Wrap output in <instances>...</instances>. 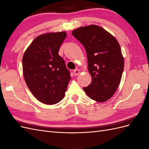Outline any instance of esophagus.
Returning <instances> with one entry per match:
<instances>
[{"label": "esophagus", "mask_w": 149, "mask_h": 149, "mask_svg": "<svg viewBox=\"0 0 149 149\" xmlns=\"http://www.w3.org/2000/svg\"><path fill=\"white\" fill-rule=\"evenodd\" d=\"M79 70L78 69H75L74 71H73V73H74V76H78L79 74Z\"/></svg>", "instance_id": "1"}]
</instances>
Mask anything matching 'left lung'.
I'll return each mask as SVG.
<instances>
[{
  "label": "left lung",
  "mask_w": 149,
  "mask_h": 149,
  "mask_svg": "<svg viewBox=\"0 0 149 149\" xmlns=\"http://www.w3.org/2000/svg\"><path fill=\"white\" fill-rule=\"evenodd\" d=\"M87 53L88 68L92 81L83 88L86 94L96 101L110 99L119 85L124 61L116 39L100 26L91 25L72 31Z\"/></svg>",
  "instance_id": "left-lung-1"
}]
</instances>
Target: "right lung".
<instances>
[{"instance_id": "1", "label": "right lung", "mask_w": 149, "mask_h": 149, "mask_svg": "<svg viewBox=\"0 0 149 149\" xmlns=\"http://www.w3.org/2000/svg\"><path fill=\"white\" fill-rule=\"evenodd\" d=\"M65 31L38 36L26 49L23 74L30 91L38 101L54 104L64 97L71 79L64 60L58 55Z\"/></svg>"}]
</instances>
